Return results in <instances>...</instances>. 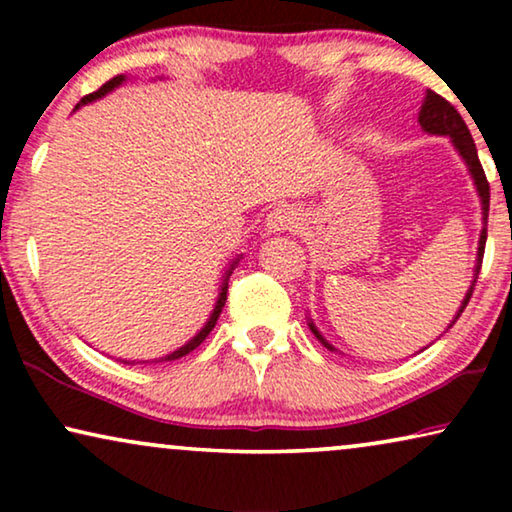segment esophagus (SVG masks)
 <instances>
[{
  "label": "esophagus",
  "instance_id": "1",
  "mask_svg": "<svg viewBox=\"0 0 512 512\" xmlns=\"http://www.w3.org/2000/svg\"><path fill=\"white\" fill-rule=\"evenodd\" d=\"M298 223V214L291 205H279L268 214V221H265V230L268 233H284V230H291Z\"/></svg>",
  "mask_w": 512,
  "mask_h": 512
}]
</instances>
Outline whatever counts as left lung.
<instances>
[{
  "label": "left lung",
  "mask_w": 512,
  "mask_h": 512,
  "mask_svg": "<svg viewBox=\"0 0 512 512\" xmlns=\"http://www.w3.org/2000/svg\"><path fill=\"white\" fill-rule=\"evenodd\" d=\"M419 123H422V128L426 132H431V135H447V137H452L454 146H457L459 153H461V156H464V160L468 163V170H471V174H473L475 186H478V193H480V198H482V214H485V228H482V233H480V247H478V268H475V275H478L480 265H482V256H485V242H487L489 181L485 177V170H482V165H480L478 149H475L471 130H468V125L464 123V118H461L459 111L454 109L452 104L445 100V97H440L438 93H433V90H429V93H426V100L422 104V111H419ZM475 279H478V277H475ZM473 289H475V284H471V289H468L464 303H461V310L457 312V317H454V321H457L461 317V312L466 310L468 300H471V296H473ZM454 321H452V324H454ZM310 328H312V333L317 335V340L321 342V345H324L326 349H331V352H333V347L328 345L324 338H321V333L317 331V328H314L312 324H310Z\"/></svg>",
  "instance_id": "1"
}]
</instances>
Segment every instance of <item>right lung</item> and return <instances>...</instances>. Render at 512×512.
Masks as SVG:
<instances>
[{
  "label": "right lung",
  "mask_w": 512,
  "mask_h": 512,
  "mask_svg": "<svg viewBox=\"0 0 512 512\" xmlns=\"http://www.w3.org/2000/svg\"><path fill=\"white\" fill-rule=\"evenodd\" d=\"M123 79L125 76L123 74H118V76H114V79H109L107 83H104L102 88H97L95 93H90V95H86V97H81V102L76 104V107H81V104H88V102H93V100H97V97H102V95H107L109 90H114L116 86H121L123 83ZM230 275V272H228ZM226 293H228V284H223V289H221V293H219V303H216V307H214V312H212V317H209V321H207V326L202 328V331L195 335V338L188 342V345H184L181 349H177V352H172V354H167L165 359H160V361H174V359H181V356H186V354H191L195 347H200L202 345V340L207 338L209 333H212V328H214V324H216V319H219V314H221V310H223V305H226Z\"/></svg>",
  "instance_id": "obj_1"
}]
</instances>
